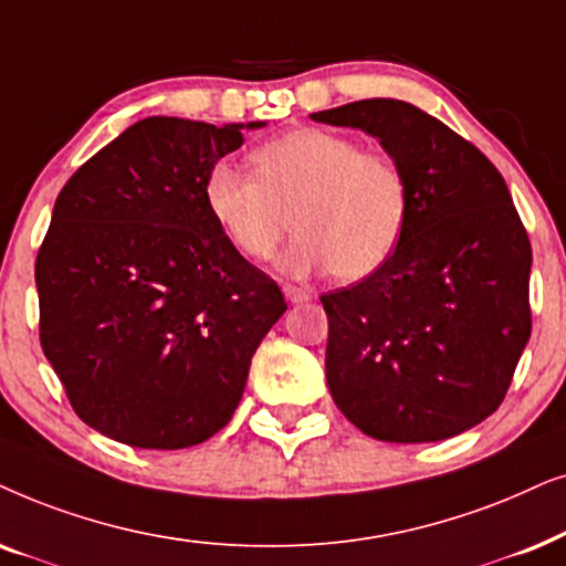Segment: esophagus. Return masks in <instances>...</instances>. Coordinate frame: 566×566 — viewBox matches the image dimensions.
Masks as SVG:
<instances>
[{
  "instance_id": "1",
  "label": "esophagus",
  "mask_w": 566,
  "mask_h": 566,
  "mask_svg": "<svg viewBox=\"0 0 566 566\" xmlns=\"http://www.w3.org/2000/svg\"><path fill=\"white\" fill-rule=\"evenodd\" d=\"M284 297H287V303H292V305H300V303H305L307 297V292L303 290V287H295V284H287V287H284Z\"/></svg>"
}]
</instances>
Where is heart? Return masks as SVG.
I'll use <instances>...</instances> for the list:
<instances>
[{"instance_id":"heart-1","label":"heart","mask_w":566,"mask_h":566,"mask_svg":"<svg viewBox=\"0 0 566 566\" xmlns=\"http://www.w3.org/2000/svg\"><path fill=\"white\" fill-rule=\"evenodd\" d=\"M253 172L217 163L205 184L209 214L230 245L253 263L279 261L305 279L331 269L338 282H359L386 266L411 212L406 172L388 155L326 129H295L253 153Z\"/></svg>"}]
</instances>
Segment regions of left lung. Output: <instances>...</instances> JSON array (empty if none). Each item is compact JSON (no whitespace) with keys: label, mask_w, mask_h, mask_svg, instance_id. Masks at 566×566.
<instances>
[{"label":"left lung","mask_w":566,"mask_h":566,"mask_svg":"<svg viewBox=\"0 0 566 566\" xmlns=\"http://www.w3.org/2000/svg\"><path fill=\"white\" fill-rule=\"evenodd\" d=\"M370 134L406 172L409 224L386 266L323 295L326 380L361 432L437 442L500 409L531 338V240L500 170L394 97L311 113Z\"/></svg>","instance_id":"obj_1"}]
</instances>
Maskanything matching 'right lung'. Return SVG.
Returning <instances> with one entry per match:
<instances>
[{
    "label": "right lung",
    "mask_w": 566,
    "mask_h": 566,
    "mask_svg": "<svg viewBox=\"0 0 566 566\" xmlns=\"http://www.w3.org/2000/svg\"><path fill=\"white\" fill-rule=\"evenodd\" d=\"M261 126L142 118L56 196L35 259L41 346L77 417L111 440L180 450L220 432L287 311L205 201L209 170Z\"/></svg>",
    "instance_id": "add662e5"
}]
</instances>
